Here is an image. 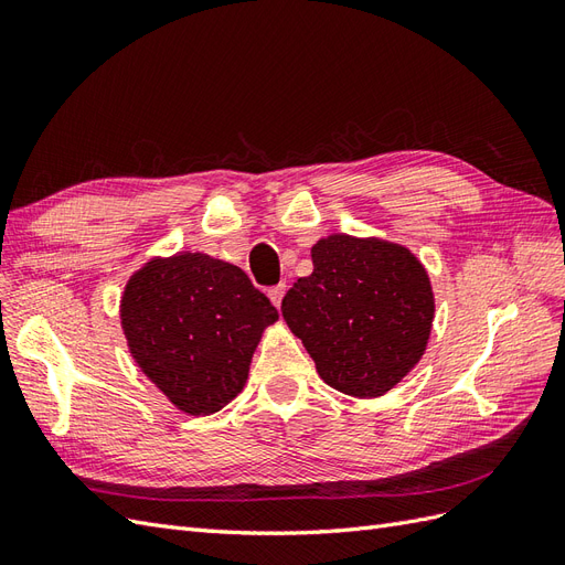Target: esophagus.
<instances>
[{
	"label": "esophagus",
	"mask_w": 565,
	"mask_h": 565,
	"mask_svg": "<svg viewBox=\"0 0 565 565\" xmlns=\"http://www.w3.org/2000/svg\"><path fill=\"white\" fill-rule=\"evenodd\" d=\"M285 289H287V285H285V282H280V285H276V287H270V289H268V299L273 301V306H276V309H280L282 297H285Z\"/></svg>",
	"instance_id": "34e87169"
}]
</instances>
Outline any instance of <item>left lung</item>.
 Returning a JSON list of instances; mask_svg holds the SVG:
<instances>
[{
  "label": "left lung",
  "instance_id": "obj_1",
  "mask_svg": "<svg viewBox=\"0 0 565 565\" xmlns=\"http://www.w3.org/2000/svg\"><path fill=\"white\" fill-rule=\"evenodd\" d=\"M311 259V276L282 299L287 328L324 384L355 398L384 396L429 344V273L403 245L347 233L320 237Z\"/></svg>",
  "mask_w": 565,
  "mask_h": 565
}]
</instances>
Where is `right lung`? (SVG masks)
<instances>
[{
  "label": "right lung",
  "mask_w": 565,
  "mask_h": 565,
  "mask_svg": "<svg viewBox=\"0 0 565 565\" xmlns=\"http://www.w3.org/2000/svg\"><path fill=\"white\" fill-rule=\"evenodd\" d=\"M119 320L134 363L185 415H212L243 391L278 311L243 268L202 252L156 256L125 285Z\"/></svg>",
  "instance_id": "1"
}]
</instances>
